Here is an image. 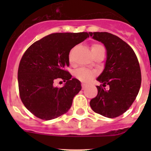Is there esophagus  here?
<instances>
[{
	"label": "esophagus",
	"instance_id": "esophagus-1",
	"mask_svg": "<svg viewBox=\"0 0 151 151\" xmlns=\"http://www.w3.org/2000/svg\"><path fill=\"white\" fill-rule=\"evenodd\" d=\"M86 86L87 85L85 84V83H83V84H82V88H83V89H85V88H86Z\"/></svg>",
	"mask_w": 151,
	"mask_h": 151
}]
</instances>
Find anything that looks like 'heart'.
<instances>
[{
    "label": "heart",
    "instance_id": "b5f03b06",
    "mask_svg": "<svg viewBox=\"0 0 151 151\" xmlns=\"http://www.w3.org/2000/svg\"><path fill=\"white\" fill-rule=\"evenodd\" d=\"M101 47L99 45H94L92 46L93 49H96L97 47ZM69 60H71V54L69 55ZM74 75L77 77L78 80H80V81L84 82V83H88V82L91 81L93 78L96 76V71H91V70L86 69V68H80V69L77 70L74 73Z\"/></svg>",
    "mask_w": 151,
    "mask_h": 151
}]
</instances>
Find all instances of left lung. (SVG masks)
Wrapping results in <instances>:
<instances>
[{"label":"left lung","instance_id":"1","mask_svg":"<svg viewBox=\"0 0 151 151\" xmlns=\"http://www.w3.org/2000/svg\"><path fill=\"white\" fill-rule=\"evenodd\" d=\"M90 36L104 45L106 58L97 81L109 86H96L98 93L90 101L93 110L112 118L124 113L134 101L141 85V71L132 48L115 35L107 32H90Z\"/></svg>","mask_w":151,"mask_h":151}]
</instances>
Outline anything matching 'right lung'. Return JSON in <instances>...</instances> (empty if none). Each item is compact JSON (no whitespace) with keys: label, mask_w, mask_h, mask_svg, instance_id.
<instances>
[{"label":"right lung","mask_w":151,"mask_h":151,"mask_svg":"<svg viewBox=\"0 0 151 151\" xmlns=\"http://www.w3.org/2000/svg\"><path fill=\"white\" fill-rule=\"evenodd\" d=\"M89 37L86 32L55 33L34 42L25 51L18 68L20 99L25 107L37 118L54 119L66 113L81 83L65 70L69 66L70 50ZM66 82L61 88L54 81Z\"/></svg>","instance_id":"obj_1"}]
</instances>
